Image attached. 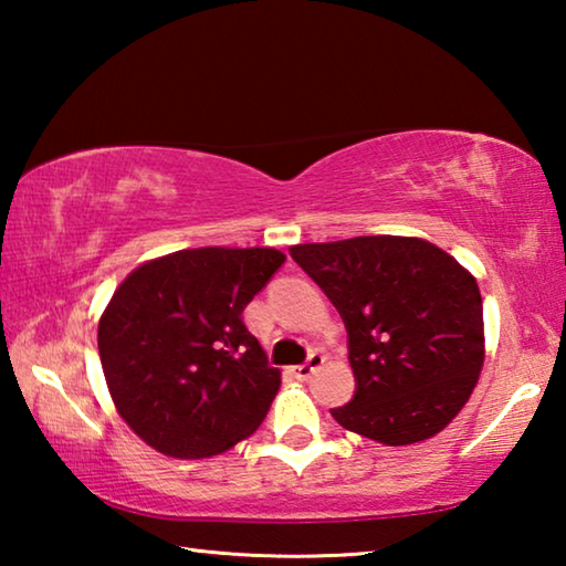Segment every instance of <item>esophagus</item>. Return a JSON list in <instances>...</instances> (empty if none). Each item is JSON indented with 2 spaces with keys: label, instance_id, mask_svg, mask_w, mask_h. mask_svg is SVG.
Returning <instances> with one entry per match:
<instances>
[{
  "label": "esophagus",
  "instance_id": "obj_1",
  "mask_svg": "<svg viewBox=\"0 0 566 566\" xmlns=\"http://www.w3.org/2000/svg\"><path fill=\"white\" fill-rule=\"evenodd\" d=\"M322 364H324V354L312 352L310 359H306L304 364H296V367H292V375H294L296 379H310L312 371H317V369L322 367Z\"/></svg>",
  "mask_w": 566,
  "mask_h": 566
}]
</instances>
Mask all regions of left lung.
<instances>
[{"mask_svg":"<svg viewBox=\"0 0 566 566\" xmlns=\"http://www.w3.org/2000/svg\"><path fill=\"white\" fill-rule=\"evenodd\" d=\"M290 252L347 327L357 391L332 417L387 447L442 432L484 367L474 274L419 237H352L294 244Z\"/></svg>","mask_w":566,"mask_h":566,"instance_id":"left-lung-1","label":"left lung"}]
</instances>
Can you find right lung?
I'll use <instances>...</instances> for the list:
<instances>
[{
  "instance_id": "obj_1",
  "label": "right lung",
  "mask_w": 566,
  "mask_h": 566,
  "mask_svg": "<svg viewBox=\"0 0 566 566\" xmlns=\"http://www.w3.org/2000/svg\"><path fill=\"white\" fill-rule=\"evenodd\" d=\"M286 256L272 247L179 249L114 290L97 344L119 417L157 452L205 459L252 437L282 385L242 312Z\"/></svg>"
}]
</instances>
